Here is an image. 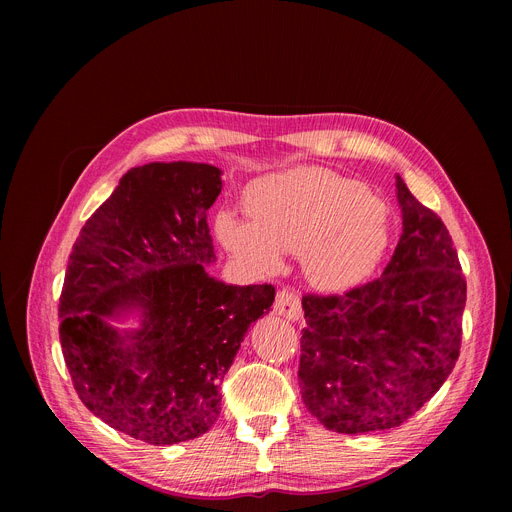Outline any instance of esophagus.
<instances>
[{"mask_svg": "<svg viewBox=\"0 0 512 512\" xmlns=\"http://www.w3.org/2000/svg\"><path fill=\"white\" fill-rule=\"evenodd\" d=\"M275 312L285 320L296 322L302 318V300L294 289H281L275 298Z\"/></svg>", "mask_w": 512, "mask_h": 512, "instance_id": "esophagus-1", "label": "esophagus"}]
</instances>
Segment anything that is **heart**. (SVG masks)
<instances>
[{
    "instance_id": "heart-1",
    "label": "heart",
    "mask_w": 512,
    "mask_h": 512,
    "mask_svg": "<svg viewBox=\"0 0 512 512\" xmlns=\"http://www.w3.org/2000/svg\"><path fill=\"white\" fill-rule=\"evenodd\" d=\"M249 223L216 218L227 251L261 273L281 267V253L302 255L308 281L330 294L369 279L389 247L385 204L350 178L322 168H294L255 180L245 196Z\"/></svg>"
}]
</instances>
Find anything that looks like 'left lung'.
<instances>
[{
	"instance_id": "left-lung-1",
	"label": "left lung",
	"mask_w": 512,
	"mask_h": 512,
	"mask_svg": "<svg viewBox=\"0 0 512 512\" xmlns=\"http://www.w3.org/2000/svg\"><path fill=\"white\" fill-rule=\"evenodd\" d=\"M395 186L403 233L383 275L344 296L302 300V399L338 433L399 427L460 356L466 279L452 237L399 174Z\"/></svg>"
}]
</instances>
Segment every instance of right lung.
I'll return each mask as SVG.
<instances>
[{
	"mask_svg": "<svg viewBox=\"0 0 512 512\" xmlns=\"http://www.w3.org/2000/svg\"><path fill=\"white\" fill-rule=\"evenodd\" d=\"M223 170L196 162L131 168L72 245L60 296V344L81 401L109 427L152 446L206 433L247 330L273 285L208 275L206 212ZM137 317L127 331L113 321Z\"/></svg>",
	"mask_w": 512,
	"mask_h": 512,
	"instance_id": "1",
	"label": "right lung"
}]
</instances>
